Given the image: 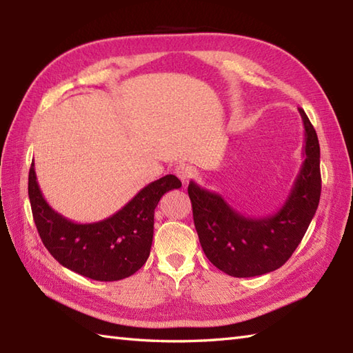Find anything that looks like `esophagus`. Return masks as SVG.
<instances>
[{
  "label": "esophagus",
  "mask_w": 353,
  "mask_h": 353,
  "mask_svg": "<svg viewBox=\"0 0 353 353\" xmlns=\"http://www.w3.org/2000/svg\"><path fill=\"white\" fill-rule=\"evenodd\" d=\"M174 172H176V176L181 179L183 183H186L192 177L194 170H192V167H190V165L182 163V165H179V167H176Z\"/></svg>",
  "instance_id": "esophagus-1"
}]
</instances>
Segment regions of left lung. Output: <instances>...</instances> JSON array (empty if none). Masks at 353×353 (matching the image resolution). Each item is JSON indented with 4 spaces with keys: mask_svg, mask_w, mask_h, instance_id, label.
Instances as JSON below:
<instances>
[{
    "mask_svg": "<svg viewBox=\"0 0 353 353\" xmlns=\"http://www.w3.org/2000/svg\"><path fill=\"white\" fill-rule=\"evenodd\" d=\"M305 129L303 162L279 211L267 216H245L219 192L188 185L192 216L206 258L229 276L252 277L282 267L316 215L321 192L317 133L302 109Z\"/></svg>",
    "mask_w": 353,
    "mask_h": 353,
    "instance_id": "8db88e82",
    "label": "left lung"
}]
</instances>
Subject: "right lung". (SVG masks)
Listing matches in <instances>:
<instances>
[{"instance_id":"right-lung-1","label":"right lung","mask_w":353,"mask_h":353,"mask_svg":"<svg viewBox=\"0 0 353 353\" xmlns=\"http://www.w3.org/2000/svg\"><path fill=\"white\" fill-rule=\"evenodd\" d=\"M182 182L167 174L144 186L109 219L76 223L56 212L37 185L34 162L28 172V197L43 245L59 264L94 281L129 277L145 264L153 241L154 209L165 192Z\"/></svg>"}]
</instances>
